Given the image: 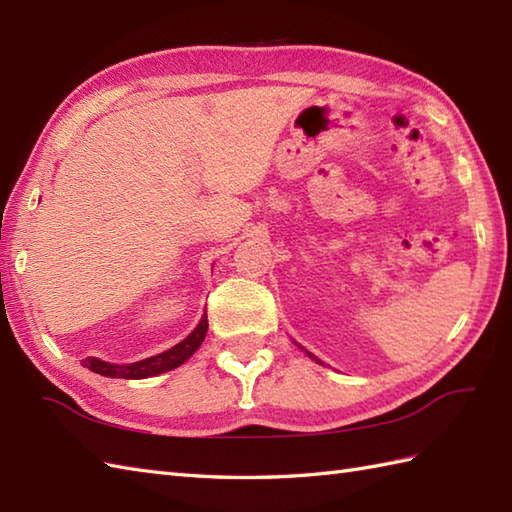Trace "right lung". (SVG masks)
<instances>
[{
	"instance_id": "1",
	"label": "right lung",
	"mask_w": 512,
	"mask_h": 512,
	"mask_svg": "<svg viewBox=\"0 0 512 512\" xmlns=\"http://www.w3.org/2000/svg\"><path fill=\"white\" fill-rule=\"evenodd\" d=\"M206 330H209V321L206 317H202V321L198 323V328H195L187 339L180 341L178 345H173L171 350L156 354L151 358H145V361H138V363H129V365H114V363H105L99 361V358L88 356L83 361V365L92 369V372L107 376V378H149V376H156L162 372H169V369H176L180 367L187 358H191V354L198 350L202 345Z\"/></svg>"
}]
</instances>
